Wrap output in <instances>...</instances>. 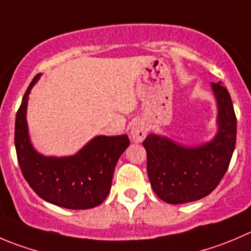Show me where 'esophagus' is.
I'll use <instances>...</instances> for the list:
<instances>
[{
	"instance_id": "esophagus-1",
	"label": "esophagus",
	"mask_w": 251,
	"mask_h": 251,
	"mask_svg": "<svg viewBox=\"0 0 251 251\" xmlns=\"http://www.w3.org/2000/svg\"><path fill=\"white\" fill-rule=\"evenodd\" d=\"M130 135L133 141L136 142H141L145 140L146 135H147V126L142 121H136L131 125L130 127Z\"/></svg>"
}]
</instances>
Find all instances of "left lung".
<instances>
[{"label": "left lung", "mask_w": 251, "mask_h": 251, "mask_svg": "<svg viewBox=\"0 0 251 251\" xmlns=\"http://www.w3.org/2000/svg\"><path fill=\"white\" fill-rule=\"evenodd\" d=\"M218 108V131L212 141L185 147L151 133L143 141L147 173L160 200L177 205L198 201L215 190L228 169L237 138V118L222 82L212 83Z\"/></svg>", "instance_id": "8db88e82"}]
</instances>
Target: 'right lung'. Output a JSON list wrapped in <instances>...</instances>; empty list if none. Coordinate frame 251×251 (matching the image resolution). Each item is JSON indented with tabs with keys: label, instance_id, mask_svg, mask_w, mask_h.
I'll return each instance as SVG.
<instances>
[{
	"label": "right lung",
	"instance_id": "obj_1",
	"mask_svg": "<svg viewBox=\"0 0 251 251\" xmlns=\"http://www.w3.org/2000/svg\"><path fill=\"white\" fill-rule=\"evenodd\" d=\"M29 84L17 111L14 145L19 168L29 186L43 200L70 210H87L100 205L108 196L115 165L130 145L126 135L97 136L70 157H46L34 150L28 135L26 104Z\"/></svg>",
	"mask_w": 251,
	"mask_h": 251
}]
</instances>
